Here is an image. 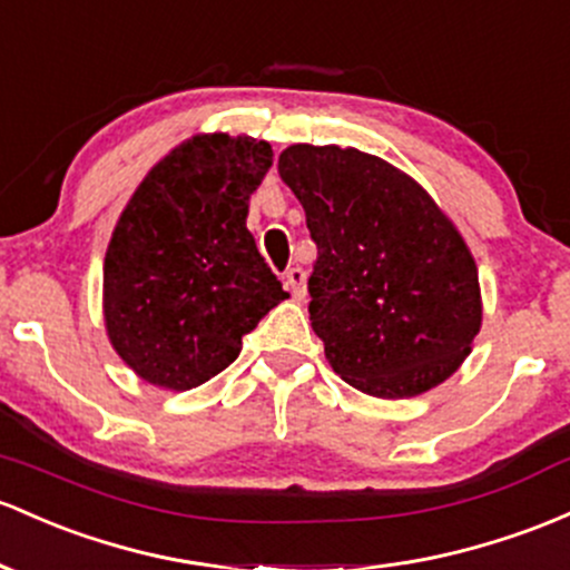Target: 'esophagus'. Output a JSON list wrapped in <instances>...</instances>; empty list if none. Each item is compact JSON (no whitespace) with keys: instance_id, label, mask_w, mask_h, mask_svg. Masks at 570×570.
I'll list each match as a JSON object with an SVG mask.
<instances>
[{"instance_id":"34e87169","label":"esophagus","mask_w":570,"mask_h":570,"mask_svg":"<svg viewBox=\"0 0 570 570\" xmlns=\"http://www.w3.org/2000/svg\"><path fill=\"white\" fill-rule=\"evenodd\" d=\"M286 286H289V292L297 299L305 297V271L303 267H289V271H286Z\"/></svg>"}]
</instances>
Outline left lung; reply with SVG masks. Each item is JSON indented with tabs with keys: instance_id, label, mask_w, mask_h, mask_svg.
Instances as JSON below:
<instances>
[{
	"instance_id": "left-lung-1",
	"label": "left lung",
	"mask_w": 570,
	"mask_h": 570,
	"mask_svg": "<svg viewBox=\"0 0 570 570\" xmlns=\"http://www.w3.org/2000/svg\"><path fill=\"white\" fill-rule=\"evenodd\" d=\"M278 175L316 243L308 314L337 376L386 400L452 376L481 327L479 273L433 197L356 148L297 142Z\"/></svg>"
}]
</instances>
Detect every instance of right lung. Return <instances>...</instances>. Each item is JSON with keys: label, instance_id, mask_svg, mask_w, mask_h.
Returning a JSON list of instances; mask_svg holds the SVG:
<instances>
[{"label": "right lung", "instance_id": "right-lung-1", "mask_svg": "<svg viewBox=\"0 0 570 570\" xmlns=\"http://www.w3.org/2000/svg\"><path fill=\"white\" fill-rule=\"evenodd\" d=\"M271 165L265 140L191 137L124 208L105 256V324L118 356L148 384H205L286 299L246 227L248 199Z\"/></svg>", "mask_w": 570, "mask_h": 570}]
</instances>
